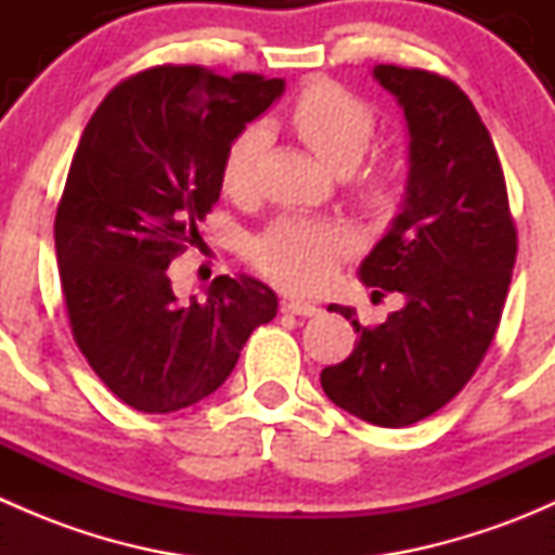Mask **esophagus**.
Listing matches in <instances>:
<instances>
[{
	"instance_id": "esophagus-1",
	"label": "esophagus",
	"mask_w": 555,
	"mask_h": 555,
	"mask_svg": "<svg viewBox=\"0 0 555 555\" xmlns=\"http://www.w3.org/2000/svg\"><path fill=\"white\" fill-rule=\"evenodd\" d=\"M282 311L287 313H298V317H317L319 309L309 300H287V304L282 306Z\"/></svg>"
}]
</instances>
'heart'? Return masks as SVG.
Returning <instances> with one entry per match:
<instances>
[{
    "label": "heart",
    "mask_w": 555,
    "mask_h": 555,
    "mask_svg": "<svg viewBox=\"0 0 555 555\" xmlns=\"http://www.w3.org/2000/svg\"><path fill=\"white\" fill-rule=\"evenodd\" d=\"M289 126L330 169H354L376 133V115L362 99L330 80H313L295 96ZM268 144V131L257 122L242 128L222 155V188L233 198H246L255 184V169ZM391 169H376L365 179L373 204L391 195ZM351 249V233L344 225L313 217H282L255 246L251 262L262 276L293 293H311L333 273L340 255Z\"/></svg>",
    "instance_id": "b5f03b06"
}]
</instances>
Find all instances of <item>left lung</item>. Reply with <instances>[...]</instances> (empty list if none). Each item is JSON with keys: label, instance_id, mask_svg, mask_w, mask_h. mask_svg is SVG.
<instances>
[{"label": "left lung", "instance_id": "left-lung-1", "mask_svg": "<svg viewBox=\"0 0 555 555\" xmlns=\"http://www.w3.org/2000/svg\"><path fill=\"white\" fill-rule=\"evenodd\" d=\"M373 77L408 122V179L400 211L360 262L373 295L405 306L362 327L349 306H330L360 333L322 389L376 427H408L453 400L494 340L516 266V225L489 128L446 77L378 64Z\"/></svg>", "mask_w": 555, "mask_h": 555}]
</instances>
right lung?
Masks as SVG:
<instances>
[{"label": "right lung", "mask_w": 555, "mask_h": 555, "mask_svg": "<svg viewBox=\"0 0 555 555\" xmlns=\"http://www.w3.org/2000/svg\"><path fill=\"white\" fill-rule=\"evenodd\" d=\"M284 80L158 66L106 93L77 144L55 215L72 335L106 389L142 413H171L220 389L271 287L238 273L179 304L166 268L222 190V155Z\"/></svg>", "instance_id": "right-lung-1"}]
</instances>
